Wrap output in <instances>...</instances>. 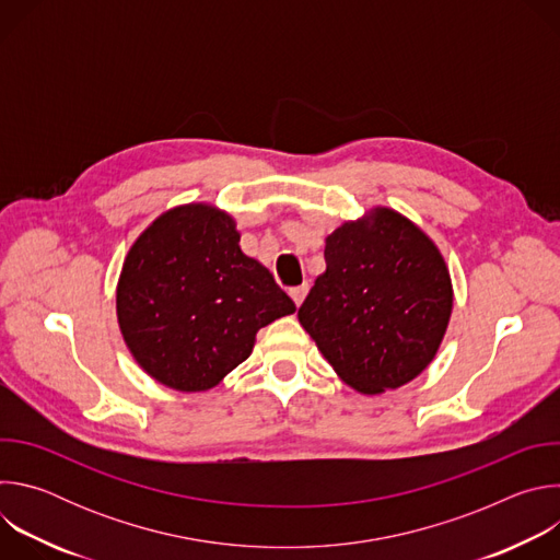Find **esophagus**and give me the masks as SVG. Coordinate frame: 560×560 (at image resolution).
Returning a JSON list of instances; mask_svg holds the SVG:
<instances>
[{
  "label": "esophagus",
  "mask_w": 560,
  "mask_h": 560,
  "mask_svg": "<svg viewBox=\"0 0 560 560\" xmlns=\"http://www.w3.org/2000/svg\"><path fill=\"white\" fill-rule=\"evenodd\" d=\"M305 294H307V283H303V285H296V288H292V290H290V296H292V301L296 303V307L303 303Z\"/></svg>",
  "instance_id": "obj_1"
}]
</instances>
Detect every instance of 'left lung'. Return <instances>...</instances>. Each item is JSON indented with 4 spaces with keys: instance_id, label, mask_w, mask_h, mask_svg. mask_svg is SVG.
I'll return each instance as SVG.
<instances>
[{
    "instance_id": "8db88e82",
    "label": "left lung",
    "mask_w": 560,
    "mask_h": 560,
    "mask_svg": "<svg viewBox=\"0 0 560 560\" xmlns=\"http://www.w3.org/2000/svg\"><path fill=\"white\" fill-rule=\"evenodd\" d=\"M452 301L436 244L401 212L376 206L326 236V272L299 307V324L341 381L381 394L432 363Z\"/></svg>"
}]
</instances>
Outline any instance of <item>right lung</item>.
<instances>
[{"instance_id":"1","label":"right lung","mask_w":560,"mask_h":560,"mask_svg":"<svg viewBox=\"0 0 560 560\" xmlns=\"http://www.w3.org/2000/svg\"><path fill=\"white\" fill-rule=\"evenodd\" d=\"M234 219L212 203L159 214L130 246L117 322L139 368L166 387L206 392L244 363L257 332L296 310Z\"/></svg>"}]
</instances>
